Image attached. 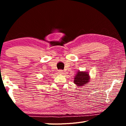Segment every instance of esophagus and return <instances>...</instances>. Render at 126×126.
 I'll use <instances>...</instances> for the list:
<instances>
[{
	"label": "esophagus",
	"mask_w": 126,
	"mask_h": 126,
	"mask_svg": "<svg viewBox=\"0 0 126 126\" xmlns=\"http://www.w3.org/2000/svg\"><path fill=\"white\" fill-rule=\"evenodd\" d=\"M58 73H59V74H63L64 73V72L62 71V70H59Z\"/></svg>",
	"instance_id": "obj_1"
}]
</instances>
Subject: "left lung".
<instances>
[{
	"mask_svg": "<svg viewBox=\"0 0 126 126\" xmlns=\"http://www.w3.org/2000/svg\"><path fill=\"white\" fill-rule=\"evenodd\" d=\"M91 80V77L88 71H78L74 78V83L77 87H81L86 86Z\"/></svg>",
	"mask_w": 126,
	"mask_h": 126,
	"instance_id": "8db88e82",
	"label": "left lung"
}]
</instances>
